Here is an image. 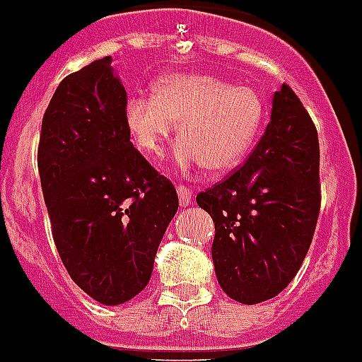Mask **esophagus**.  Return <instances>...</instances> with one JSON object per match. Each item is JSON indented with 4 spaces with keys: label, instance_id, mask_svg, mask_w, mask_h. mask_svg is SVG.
<instances>
[{
    "label": "esophagus",
    "instance_id": "obj_1",
    "mask_svg": "<svg viewBox=\"0 0 362 362\" xmlns=\"http://www.w3.org/2000/svg\"><path fill=\"white\" fill-rule=\"evenodd\" d=\"M177 196H179V201H181V204H188L192 201V190L188 187H185V185H177Z\"/></svg>",
    "mask_w": 362,
    "mask_h": 362
}]
</instances>
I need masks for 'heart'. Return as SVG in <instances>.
Masks as SVG:
<instances>
[{
	"instance_id": "obj_1",
	"label": "heart",
	"mask_w": 362,
	"mask_h": 362,
	"mask_svg": "<svg viewBox=\"0 0 362 362\" xmlns=\"http://www.w3.org/2000/svg\"><path fill=\"white\" fill-rule=\"evenodd\" d=\"M174 163L181 172L238 166L255 145L264 121L263 98L252 86H233L210 74H172L158 79L153 95H130L124 124L146 156H161L177 121Z\"/></svg>"
}]
</instances>
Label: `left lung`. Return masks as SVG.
Masks as SVG:
<instances>
[{
	"mask_svg": "<svg viewBox=\"0 0 362 362\" xmlns=\"http://www.w3.org/2000/svg\"><path fill=\"white\" fill-rule=\"evenodd\" d=\"M196 201L216 225L212 259L226 296L257 305L288 286L321 210L317 130L288 85L274 94L248 159Z\"/></svg>",
	"mask_w": 362,
	"mask_h": 362,
	"instance_id": "8db88e82",
	"label": "left lung"
}]
</instances>
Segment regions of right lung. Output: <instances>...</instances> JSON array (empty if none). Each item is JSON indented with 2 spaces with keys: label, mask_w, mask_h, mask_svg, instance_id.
I'll list each match as a JSON object with an SVG mask.
<instances>
[{
  "label": "right lung",
  "mask_w": 362,
  "mask_h": 362,
  "mask_svg": "<svg viewBox=\"0 0 362 362\" xmlns=\"http://www.w3.org/2000/svg\"><path fill=\"white\" fill-rule=\"evenodd\" d=\"M110 63L95 59L59 83L37 146L59 257L74 283L108 306L148 284L179 206L174 185L130 143L127 92Z\"/></svg>",
  "instance_id": "right-lung-1"
}]
</instances>
